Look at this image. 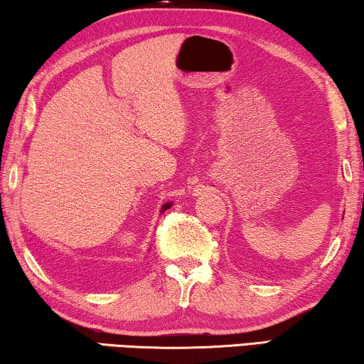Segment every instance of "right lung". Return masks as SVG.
I'll list each match as a JSON object with an SVG mask.
<instances>
[{"label": "right lung", "instance_id": "add662e5", "mask_svg": "<svg viewBox=\"0 0 364 364\" xmlns=\"http://www.w3.org/2000/svg\"><path fill=\"white\" fill-rule=\"evenodd\" d=\"M171 207V202H168V204H165L164 207H162V212H165V210H167V208H170Z\"/></svg>", "mask_w": 364, "mask_h": 364}]
</instances>
